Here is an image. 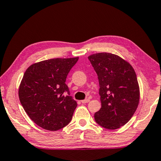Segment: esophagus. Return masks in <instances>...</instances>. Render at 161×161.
<instances>
[{"label": "esophagus", "mask_w": 161, "mask_h": 161, "mask_svg": "<svg viewBox=\"0 0 161 161\" xmlns=\"http://www.w3.org/2000/svg\"><path fill=\"white\" fill-rule=\"evenodd\" d=\"M89 101H90V99H83V100L81 101V103H83V104H85V103H88Z\"/></svg>", "instance_id": "1"}]
</instances>
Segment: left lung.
<instances>
[{"label": "left lung", "mask_w": 161, "mask_h": 161, "mask_svg": "<svg viewBox=\"0 0 161 161\" xmlns=\"http://www.w3.org/2000/svg\"><path fill=\"white\" fill-rule=\"evenodd\" d=\"M88 59L99 79L101 108L96 123L107 129H117L128 123L137 110L140 88L132 66L117 55L99 53Z\"/></svg>", "instance_id": "1"}]
</instances>
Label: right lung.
Returning a JSON list of instances; mask_svg holds the SVG:
<instances>
[{
    "instance_id": "obj_1",
    "label": "right lung",
    "mask_w": 161,
    "mask_h": 161,
    "mask_svg": "<svg viewBox=\"0 0 161 161\" xmlns=\"http://www.w3.org/2000/svg\"><path fill=\"white\" fill-rule=\"evenodd\" d=\"M79 57L35 63L24 73L18 96L24 111L42 129L57 131L71 121L77 106L65 84Z\"/></svg>"
}]
</instances>
